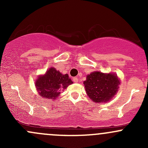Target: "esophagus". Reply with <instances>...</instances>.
<instances>
[{
	"label": "esophagus",
	"instance_id": "34e87169",
	"mask_svg": "<svg viewBox=\"0 0 148 148\" xmlns=\"http://www.w3.org/2000/svg\"><path fill=\"white\" fill-rule=\"evenodd\" d=\"M72 80H73V82H75V83H77L79 82L78 78H77V77H74V78L72 79Z\"/></svg>",
	"mask_w": 148,
	"mask_h": 148
}]
</instances>
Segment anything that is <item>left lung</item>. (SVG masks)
<instances>
[{"instance_id": "8db88e82", "label": "left lung", "mask_w": 148, "mask_h": 148, "mask_svg": "<svg viewBox=\"0 0 148 148\" xmlns=\"http://www.w3.org/2000/svg\"><path fill=\"white\" fill-rule=\"evenodd\" d=\"M86 95L95 102L111 100L118 91L120 80L115 74L94 71L86 76L84 82Z\"/></svg>"}]
</instances>
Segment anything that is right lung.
<instances>
[{
    "mask_svg": "<svg viewBox=\"0 0 148 148\" xmlns=\"http://www.w3.org/2000/svg\"><path fill=\"white\" fill-rule=\"evenodd\" d=\"M72 83L68 74H62L51 67L44 75H40L36 79L35 86L41 97L54 100L60 95L61 91Z\"/></svg>",
    "mask_w": 148,
    "mask_h": 148,
    "instance_id": "obj_1",
    "label": "right lung"
}]
</instances>
